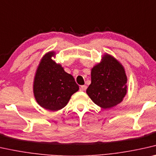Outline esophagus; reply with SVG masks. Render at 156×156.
Wrapping results in <instances>:
<instances>
[{"mask_svg": "<svg viewBox=\"0 0 156 156\" xmlns=\"http://www.w3.org/2000/svg\"><path fill=\"white\" fill-rule=\"evenodd\" d=\"M86 89H87V86L86 85H81L80 87V91H85Z\"/></svg>", "mask_w": 156, "mask_h": 156, "instance_id": "esophagus-1", "label": "esophagus"}]
</instances>
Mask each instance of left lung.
<instances>
[{"label":"left lung","mask_w":156,"mask_h":156,"mask_svg":"<svg viewBox=\"0 0 156 156\" xmlns=\"http://www.w3.org/2000/svg\"><path fill=\"white\" fill-rule=\"evenodd\" d=\"M127 76L123 67L108 55L93 67L91 84L86 90L90 99L102 108L113 107L122 101L127 92Z\"/></svg>","instance_id":"8db88e82"}]
</instances>
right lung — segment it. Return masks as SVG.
<instances>
[{"label":"right lung","instance_id":"right-lung-1","mask_svg":"<svg viewBox=\"0 0 156 156\" xmlns=\"http://www.w3.org/2000/svg\"><path fill=\"white\" fill-rule=\"evenodd\" d=\"M52 56L54 53L49 52L42 59L35 76L34 92L42 107L56 111L66 105L79 87L73 76L51 59Z\"/></svg>","mask_w":156,"mask_h":156}]
</instances>
